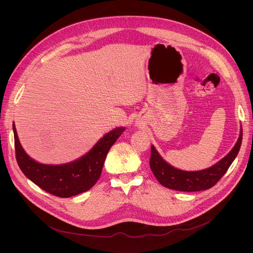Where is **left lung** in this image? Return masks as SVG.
Segmentation results:
<instances>
[{
    "mask_svg": "<svg viewBox=\"0 0 253 253\" xmlns=\"http://www.w3.org/2000/svg\"><path fill=\"white\" fill-rule=\"evenodd\" d=\"M242 142V129L233 149L219 162L201 171H183L165 162L154 146H151L150 168L158 182L173 190L194 192L207 190L213 187L226 173L229 166L238 154Z\"/></svg>",
    "mask_w": 253,
    "mask_h": 253,
    "instance_id": "left-lung-1",
    "label": "left lung"
}]
</instances>
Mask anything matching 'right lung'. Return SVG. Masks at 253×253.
<instances>
[{
    "label": "right lung",
    "mask_w": 253,
    "mask_h": 253,
    "mask_svg": "<svg viewBox=\"0 0 253 253\" xmlns=\"http://www.w3.org/2000/svg\"><path fill=\"white\" fill-rule=\"evenodd\" d=\"M16 159L22 172L46 192L68 198L92 188L102 173V168L111 146L124 132L125 128H116L100 139L83 157L68 164L46 165L30 158L22 148L15 124Z\"/></svg>",
    "instance_id": "1"
}]
</instances>
